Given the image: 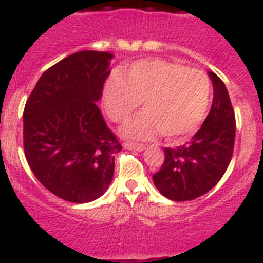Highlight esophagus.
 I'll return each instance as SVG.
<instances>
[{
    "instance_id": "esophagus-1",
    "label": "esophagus",
    "mask_w": 263,
    "mask_h": 263,
    "mask_svg": "<svg viewBox=\"0 0 263 263\" xmlns=\"http://www.w3.org/2000/svg\"><path fill=\"white\" fill-rule=\"evenodd\" d=\"M124 148H127V150H134V152H143L144 146L143 144L138 143H124Z\"/></svg>"
}]
</instances>
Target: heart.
Masks as SVG:
<instances>
[{
    "label": "heart",
    "mask_w": 263,
    "mask_h": 263,
    "mask_svg": "<svg viewBox=\"0 0 263 263\" xmlns=\"http://www.w3.org/2000/svg\"><path fill=\"white\" fill-rule=\"evenodd\" d=\"M212 83L203 72L168 60H140L129 65L125 78L113 72L103 87L106 115L120 123L143 101L144 111L121 127L128 139L169 140L187 138L199 128L208 113Z\"/></svg>",
    "instance_id": "heart-1"
}]
</instances>
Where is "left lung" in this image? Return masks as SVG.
<instances>
[{
    "label": "left lung",
    "mask_w": 263,
    "mask_h": 263,
    "mask_svg": "<svg viewBox=\"0 0 263 263\" xmlns=\"http://www.w3.org/2000/svg\"><path fill=\"white\" fill-rule=\"evenodd\" d=\"M213 84V103L208 117L191 142L176 148L166 147L165 161L153 176L157 190L175 202L204 195L224 176L235 144V113L222 80L208 72Z\"/></svg>",
    "instance_id": "left-lung-1"
}]
</instances>
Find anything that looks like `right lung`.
<instances>
[{
  "mask_svg": "<svg viewBox=\"0 0 263 263\" xmlns=\"http://www.w3.org/2000/svg\"><path fill=\"white\" fill-rule=\"evenodd\" d=\"M109 51L68 55L39 78L23 113L27 162L51 194L73 203L102 196L121 150L97 102L110 73Z\"/></svg>",
  "mask_w": 263,
  "mask_h": 263,
  "instance_id": "obj_1",
  "label": "right lung"
}]
</instances>
